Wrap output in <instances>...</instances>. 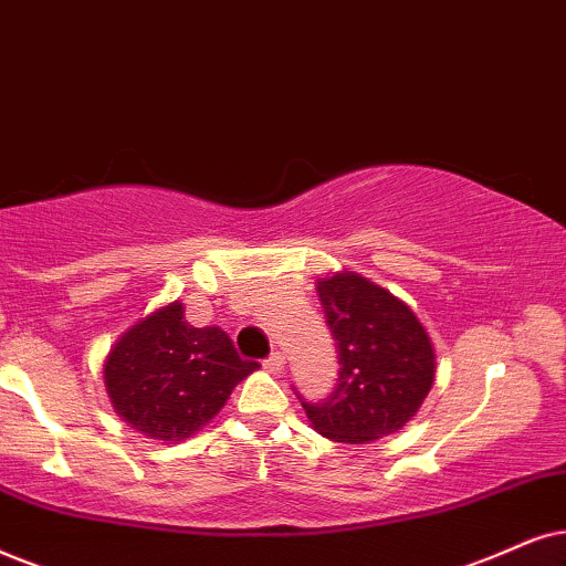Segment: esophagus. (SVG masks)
<instances>
[{
	"label": "esophagus",
	"mask_w": 566,
	"mask_h": 566,
	"mask_svg": "<svg viewBox=\"0 0 566 566\" xmlns=\"http://www.w3.org/2000/svg\"><path fill=\"white\" fill-rule=\"evenodd\" d=\"M263 368L271 370V374H282V370H284V355L282 353H271L266 360H263Z\"/></svg>",
	"instance_id": "34e87169"
}]
</instances>
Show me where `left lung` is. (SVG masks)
<instances>
[{
  "label": "left lung",
  "mask_w": 566,
  "mask_h": 566,
  "mask_svg": "<svg viewBox=\"0 0 566 566\" xmlns=\"http://www.w3.org/2000/svg\"><path fill=\"white\" fill-rule=\"evenodd\" d=\"M339 353V378L324 402H300L332 441L366 443L397 433L420 410L436 376L423 324L389 290L355 271L316 282Z\"/></svg>",
  "instance_id": "obj_1"
}]
</instances>
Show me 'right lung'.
<instances>
[{
	"mask_svg": "<svg viewBox=\"0 0 566 566\" xmlns=\"http://www.w3.org/2000/svg\"><path fill=\"white\" fill-rule=\"evenodd\" d=\"M255 368L219 326H190L175 300L114 342L104 384L127 426L169 443L198 433Z\"/></svg>",
	"mask_w": 566,
	"mask_h": 566,
	"instance_id": "obj_1",
	"label": "right lung"
}]
</instances>
